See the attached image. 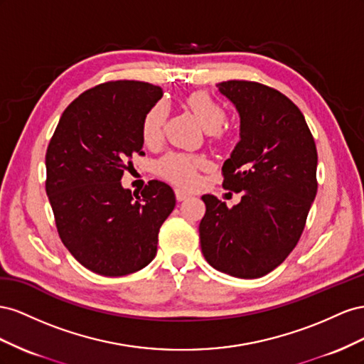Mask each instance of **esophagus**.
<instances>
[{
    "label": "esophagus",
    "instance_id": "obj_1",
    "mask_svg": "<svg viewBox=\"0 0 364 364\" xmlns=\"http://www.w3.org/2000/svg\"><path fill=\"white\" fill-rule=\"evenodd\" d=\"M175 196H176V200H178V201H184V200L191 198L192 193L188 192V191H183V189H175Z\"/></svg>",
    "mask_w": 364,
    "mask_h": 364
}]
</instances>
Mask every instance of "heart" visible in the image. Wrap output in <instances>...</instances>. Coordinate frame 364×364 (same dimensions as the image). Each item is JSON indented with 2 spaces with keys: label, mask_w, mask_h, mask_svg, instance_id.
I'll use <instances>...</instances> for the list:
<instances>
[{
  "label": "heart",
  "mask_w": 364,
  "mask_h": 364,
  "mask_svg": "<svg viewBox=\"0 0 364 364\" xmlns=\"http://www.w3.org/2000/svg\"><path fill=\"white\" fill-rule=\"evenodd\" d=\"M188 107L200 120L205 132H218L225 123V109L215 102L207 92L196 91L188 97ZM168 116V108L163 102L154 105L143 120L141 134L146 143H155L161 137V129ZM205 161L193 155L171 152L157 163V171L166 180L181 186H192L196 181V169L203 168Z\"/></svg>",
  "instance_id": "b5f03b06"
}]
</instances>
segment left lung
<instances>
[{"label": "left lung", "instance_id": "left-lung-1", "mask_svg": "<svg viewBox=\"0 0 364 364\" xmlns=\"http://www.w3.org/2000/svg\"><path fill=\"white\" fill-rule=\"evenodd\" d=\"M218 91L240 114V141L224 161L225 189L242 192L232 209L203 195L201 252L233 277L268 274L293 252L317 193V149L304 114L282 92L228 80Z\"/></svg>", "mask_w": 364, "mask_h": 364}]
</instances>
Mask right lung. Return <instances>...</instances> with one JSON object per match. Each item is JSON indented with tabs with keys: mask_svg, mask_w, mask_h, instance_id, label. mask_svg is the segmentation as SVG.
Here are the masks:
<instances>
[{
	"mask_svg": "<svg viewBox=\"0 0 364 364\" xmlns=\"http://www.w3.org/2000/svg\"><path fill=\"white\" fill-rule=\"evenodd\" d=\"M161 96L146 82L97 85L70 103L50 140L46 191L59 236L97 274L117 277L146 267L175 207L163 181H149L141 195L122 186L132 155L143 154L144 116Z\"/></svg>",
	"mask_w": 364,
	"mask_h": 364,
	"instance_id": "obj_1",
	"label": "right lung"
}]
</instances>
